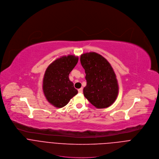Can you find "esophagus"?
<instances>
[{"instance_id": "1", "label": "esophagus", "mask_w": 159, "mask_h": 159, "mask_svg": "<svg viewBox=\"0 0 159 159\" xmlns=\"http://www.w3.org/2000/svg\"><path fill=\"white\" fill-rule=\"evenodd\" d=\"M78 93H83V88L78 89Z\"/></svg>"}]
</instances>
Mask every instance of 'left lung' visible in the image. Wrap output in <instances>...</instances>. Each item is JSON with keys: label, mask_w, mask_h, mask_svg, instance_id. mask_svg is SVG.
<instances>
[{"label": "left lung", "mask_w": 159, "mask_h": 159, "mask_svg": "<svg viewBox=\"0 0 159 159\" xmlns=\"http://www.w3.org/2000/svg\"><path fill=\"white\" fill-rule=\"evenodd\" d=\"M80 61L87 82L83 89L85 98L97 108L111 106L117 98L118 84L109 62L94 52L81 54Z\"/></svg>", "instance_id": "left-lung-1"}]
</instances>
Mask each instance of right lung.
I'll return each instance as SVG.
<instances>
[{"label":"right lung","mask_w":159,"mask_h":159,"mask_svg":"<svg viewBox=\"0 0 159 159\" xmlns=\"http://www.w3.org/2000/svg\"><path fill=\"white\" fill-rule=\"evenodd\" d=\"M78 57L68 55L57 58L47 68L43 82L44 96L56 108L66 105L78 93L69 75L76 65Z\"/></svg>","instance_id":"1"}]
</instances>
